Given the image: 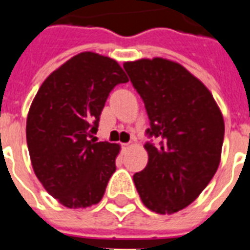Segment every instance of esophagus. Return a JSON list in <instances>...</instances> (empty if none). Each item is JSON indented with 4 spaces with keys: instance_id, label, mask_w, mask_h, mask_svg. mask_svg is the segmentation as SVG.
Masks as SVG:
<instances>
[{
    "instance_id": "obj_1",
    "label": "esophagus",
    "mask_w": 250,
    "mask_h": 250,
    "mask_svg": "<svg viewBox=\"0 0 250 250\" xmlns=\"http://www.w3.org/2000/svg\"><path fill=\"white\" fill-rule=\"evenodd\" d=\"M131 145H132L131 142H127V143H123V145H122V147H123V148H128V147H131Z\"/></svg>"
}]
</instances>
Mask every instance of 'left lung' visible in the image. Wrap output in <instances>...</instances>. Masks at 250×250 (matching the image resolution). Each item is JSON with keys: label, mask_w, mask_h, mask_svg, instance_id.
Returning <instances> with one entry per match:
<instances>
[{"label": "left lung", "mask_w": 250, "mask_h": 250, "mask_svg": "<svg viewBox=\"0 0 250 250\" xmlns=\"http://www.w3.org/2000/svg\"><path fill=\"white\" fill-rule=\"evenodd\" d=\"M123 68L150 119L148 162L134 174L136 190L148 209L171 214L191 204L217 171L224 118L209 89L177 62L142 59Z\"/></svg>", "instance_id": "left-lung-1"}]
</instances>
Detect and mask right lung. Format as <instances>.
Wrapping results in <instances>:
<instances>
[{"label":"right lung","mask_w":250,"mask_h":250,"mask_svg":"<svg viewBox=\"0 0 250 250\" xmlns=\"http://www.w3.org/2000/svg\"><path fill=\"white\" fill-rule=\"evenodd\" d=\"M128 82L109 57L83 52L52 72L26 119V143L36 177L66 208H88L103 198L119 145L93 134L109 92Z\"/></svg>","instance_id":"add662e5"}]
</instances>
